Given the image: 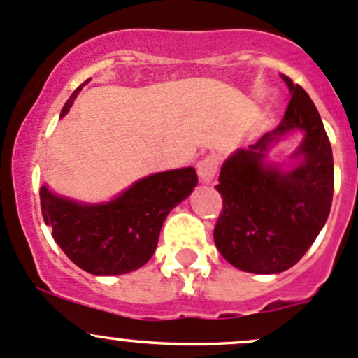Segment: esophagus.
<instances>
[{
	"instance_id": "1",
	"label": "esophagus",
	"mask_w": 358,
	"mask_h": 358,
	"mask_svg": "<svg viewBox=\"0 0 358 358\" xmlns=\"http://www.w3.org/2000/svg\"><path fill=\"white\" fill-rule=\"evenodd\" d=\"M217 169H219V157H217L215 153L206 155V157L201 158L196 165L198 176H200V179L206 184L212 182L213 178H215Z\"/></svg>"
}]
</instances>
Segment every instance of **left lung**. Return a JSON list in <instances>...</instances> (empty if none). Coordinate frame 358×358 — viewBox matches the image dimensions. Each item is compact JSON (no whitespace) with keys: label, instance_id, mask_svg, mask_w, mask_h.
I'll return each mask as SVG.
<instances>
[{"label":"left lung","instance_id":"obj_1","mask_svg":"<svg viewBox=\"0 0 358 358\" xmlns=\"http://www.w3.org/2000/svg\"><path fill=\"white\" fill-rule=\"evenodd\" d=\"M291 99L285 119L248 148L222 164L217 191L222 212L213 241L231 265L253 274H278L305 255L326 224L334 191L331 143L310 96L289 77ZM291 130L304 132L294 154L302 162L291 171L264 164L268 148Z\"/></svg>","mask_w":358,"mask_h":358}]
</instances>
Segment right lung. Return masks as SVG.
Wrapping results in <instances>:
<instances>
[{
  "mask_svg": "<svg viewBox=\"0 0 358 358\" xmlns=\"http://www.w3.org/2000/svg\"><path fill=\"white\" fill-rule=\"evenodd\" d=\"M79 91L80 86L67 99L62 117ZM196 182L193 167L158 172L99 205L58 196L43 186V219L77 267L94 275L127 274L152 259L165 217L189 196Z\"/></svg>",
  "mask_w": 358,
  "mask_h": 358,
  "instance_id": "obj_1",
  "label": "right lung"
}]
</instances>
